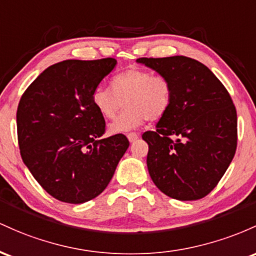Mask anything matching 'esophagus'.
<instances>
[{"instance_id":"34e87169","label":"esophagus","mask_w":256,"mask_h":256,"mask_svg":"<svg viewBox=\"0 0 256 256\" xmlns=\"http://www.w3.org/2000/svg\"><path fill=\"white\" fill-rule=\"evenodd\" d=\"M127 138H128L129 142H136V140H138V138H139V136H138L136 133H129V134H127Z\"/></svg>"}]
</instances>
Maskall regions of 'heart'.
<instances>
[{"instance_id":"heart-1","label":"heart","mask_w":256,"mask_h":256,"mask_svg":"<svg viewBox=\"0 0 256 256\" xmlns=\"http://www.w3.org/2000/svg\"><path fill=\"white\" fill-rule=\"evenodd\" d=\"M173 99V87L168 78L142 68H129L111 80V90L98 86L92 102L105 118H114L122 102L124 110L108 126L110 134L133 130L146 120H157L168 112Z\"/></svg>"}]
</instances>
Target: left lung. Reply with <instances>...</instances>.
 Wrapping results in <instances>:
<instances>
[{
    "mask_svg": "<svg viewBox=\"0 0 256 256\" xmlns=\"http://www.w3.org/2000/svg\"><path fill=\"white\" fill-rule=\"evenodd\" d=\"M136 62L169 80L172 105L154 132H145L148 169L166 196L196 200L225 174L237 148V112L216 76L182 56L139 58Z\"/></svg>",
    "mask_w": 256,
    "mask_h": 256,
    "instance_id": "obj_1",
    "label": "left lung"
}]
</instances>
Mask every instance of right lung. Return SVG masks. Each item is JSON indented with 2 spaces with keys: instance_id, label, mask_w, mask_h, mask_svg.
Listing matches in <instances>:
<instances>
[{
  "instance_id": "1",
  "label": "right lung",
  "mask_w": 256,
  "mask_h": 256,
  "mask_svg": "<svg viewBox=\"0 0 256 256\" xmlns=\"http://www.w3.org/2000/svg\"><path fill=\"white\" fill-rule=\"evenodd\" d=\"M112 58L64 60L28 86L16 111L20 154L37 182L65 203L88 202L112 179L129 142L102 138L105 120L92 94L116 68Z\"/></svg>"
}]
</instances>
